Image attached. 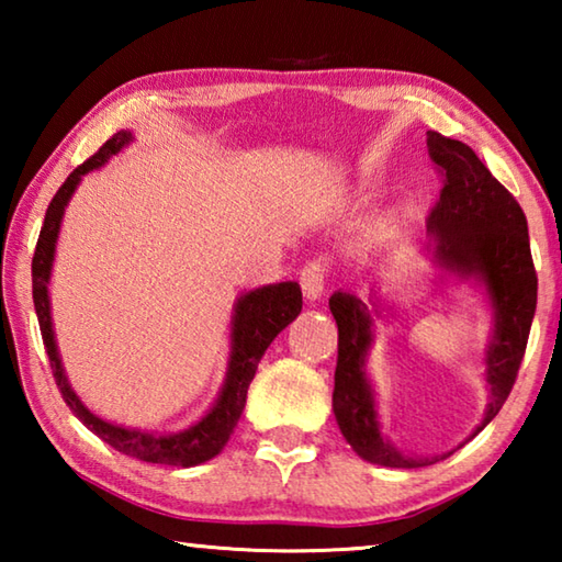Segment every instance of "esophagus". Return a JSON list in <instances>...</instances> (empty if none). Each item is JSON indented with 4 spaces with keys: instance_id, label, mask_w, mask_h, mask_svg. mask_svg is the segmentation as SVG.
I'll return each instance as SVG.
<instances>
[{
    "instance_id": "obj_1",
    "label": "esophagus",
    "mask_w": 562,
    "mask_h": 562,
    "mask_svg": "<svg viewBox=\"0 0 562 562\" xmlns=\"http://www.w3.org/2000/svg\"><path fill=\"white\" fill-rule=\"evenodd\" d=\"M325 265L322 262H310L307 268L300 272V284H302V292L304 297L310 302H317L322 294H325Z\"/></svg>"
}]
</instances>
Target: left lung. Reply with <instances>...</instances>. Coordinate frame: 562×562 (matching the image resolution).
Instances as JSON below:
<instances>
[{
    "label": "left lung",
    "mask_w": 562,
    "mask_h": 562,
    "mask_svg": "<svg viewBox=\"0 0 562 562\" xmlns=\"http://www.w3.org/2000/svg\"><path fill=\"white\" fill-rule=\"evenodd\" d=\"M426 146L446 178L439 203L426 221V252L439 270V280L469 282L491 310L493 327L483 351L488 404L481 424L465 439L471 441L496 418L516 384L536 315L538 278L530 258L528 223L516 198L461 140L429 131ZM329 310L339 329L331 408L341 436L359 459L389 469H422L451 456L456 449L436 456L402 451L382 431L367 359L376 337V319H384V312L394 310L392 304L379 297L376 290L369 304L357 294L337 290L329 297Z\"/></svg>",
    "instance_id": "left-lung-1"
}]
</instances>
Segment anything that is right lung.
Here are the masks:
<instances>
[{"instance_id":"1","label":"right lung","mask_w":562,"mask_h":562,"mask_svg":"<svg viewBox=\"0 0 562 562\" xmlns=\"http://www.w3.org/2000/svg\"><path fill=\"white\" fill-rule=\"evenodd\" d=\"M133 144L131 131H119L93 154L87 164L79 166L74 173L64 180V186L56 190L54 201L46 207L44 225L40 233V243H36V252L32 260V294H34V310L40 317L42 339L46 347V355L52 361V372L56 379V386L64 396L66 406L71 408L74 416L91 429L99 439L106 441L113 449L133 456V459L146 463H164V465H178V469H190V465L205 463L215 459L217 453L225 449L227 439H231L233 429L240 422L243 408L247 402V389L265 351L272 345V339L297 319L302 312V290L297 282H274L262 284V288L247 290L233 304L231 317V355H227V369L221 392L207 412L180 431H148V429H131L123 424H111L91 412V408L81 402L79 394L74 392L66 376V369L61 364L59 347H56L54 322H52V300H49V282L54 270V255H56V240L61 233V221L69 205L74 190L79 188L81 178L106 166L109 160L121 154L123 148Z\"/></svg>"}]
</instances>
